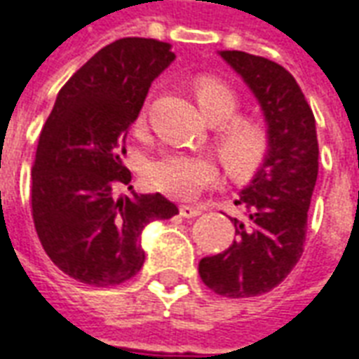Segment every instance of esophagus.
Here are the masks:
<instances>
[{
  "instance_id": "obj_1",
  "label": "esophagus",
  "mask_w": 359,
  "mask_h": 359,
  "mask_svg": "<svg viewBox=\"0 0 359 359\" xmlns=\"http://www.w3.org/2000/svg\"><path fill=\"white\" fill-rule=\"evenodd\" d=\"M179 211L182 217L190 219V217H198V215L202 213V208H198V205H180Z\"/></svg>"
}]
</instances>
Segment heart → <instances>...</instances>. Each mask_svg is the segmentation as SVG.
<instances>
[{"label": "heart", "mask_w": 359, "mask_h": 359, "mask_svg": "<svg viewBox=\"0 0 359 359\" xmlns=\"http://www.w3.org/2000/svg\"><path fill=\"white\" fill-rule=\"evenodd\" d=\"M200 109L211 123H225L238 111V97L226 84L215 79H203L196 86ZM219 151L225 163L236 172H248L264 161L269 149V134L250 118H234L221 126L217 134ZM149 184L159 192L190 200L213 184L219 177L217 163L210 156L175 151L157 157L146 171Z\"/></svg>", "instance_id": "obj_1"}]
</instances>
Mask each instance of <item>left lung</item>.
Wrapping results in <instances>:
<instances>
[{
	"mask_svg": "<svg viewBox=\"0 0 359 359\" xmlns=\"http://www.w3.org/2000/svg\"><path fill=\"white\" fill-rule=\"evenodd\" d=\"M219 55L264 111L269 149L234 200L246 215L244 221L231 217L236 241L217 256L203 257L198 271L213 292L250 298L273 290L302 257L319 146L311 107L285 67L244 51Z\"/></svg>",
	"mask_w": 359,
	"mask_h": 359,
	"instance_id": "left-lung-1",
	"label": "left lung"
}]
</instances>
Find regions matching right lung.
<instances>
[{"instance_id":"1","label":"right lung","mask_w":359,"mask_h":359,"mask_svg":"<svg viewBox=\"0 0 359 359\" xmlns=\"http://www.w3.org/2000/svg\"><path fill=\"white\" fill-rule=\"evenodd\" d=\"M175 61L171 43L121 38L88 59L59 90L32 167V217L53 264L92 286L134 277L146 254L140 234L179 208L159 192L118 196L130 187L123 163L128 128L151 82Z\"/></svg>"}]
</instances>
